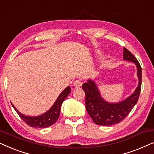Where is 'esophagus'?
<instances>
[{"label": "esophagus", "instance_id": "esophagus-1", "mask_svg": "<svg viewBox=\"0 0 154 154\" xmlns=\"http://www.w3.org/2000/svg\"><path fill=\"white\" fill-rule=\"evenodd\" d=\"M82 82L81 80H79V79H77V80H75V82H74L73 85H74V87H76V88H79L82 86Z\"/></svg>", "mask_w": 154, "mask_h": 154}]
</instances>
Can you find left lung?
Here are the masks:
<instances>
[{
    "label": "left lung",
    "mask_w": 154,
    "mask_h": 154,
    "mask_svg": "<svg viewBox=\"0 0 154 154\" xmlns=\"http://www.w3.org/2000/svg\"><path fill=\"white\" fill-rule=\"evenodd\" d=\"M123 59L134 63L137 67L139 85L135 91L125 101L118 103H110L104 101L93 81L84 83L82 89L85 92L86 108L94 123L108 126L122 122L128 116L138 101L141 87V67L137 59L128 49L124 48Z\"/></svg>",
    "instance_id": "1"
}]
</instances>
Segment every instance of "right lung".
<instances>
[{
    "instance_id": "1",
    "label": "right lung",
    "mask_w": 154,
    "mask_h": 154,
    "mask_svg": "<svg viewBox=\"0 0 154 154\" xmlns=\"http://www.w3.org/2000/svg\"><path fill=\"white\" fill-rule=\"evenodd\" d=\"M71 91V88L67 87L62 93L60 94L58 98H57L56 101L53 104V106L49 109L46 112H45L42 116L37 117H29L25 116L24 115L20 113L18 110L15 108V106H12L19 115L20 118L25 122L29 126L32 127V128H45L47 127L51 126L56 122L60 116V107L62 105L63 102L66 98L67 96Z\"/></svg>"
}]
</instances>
